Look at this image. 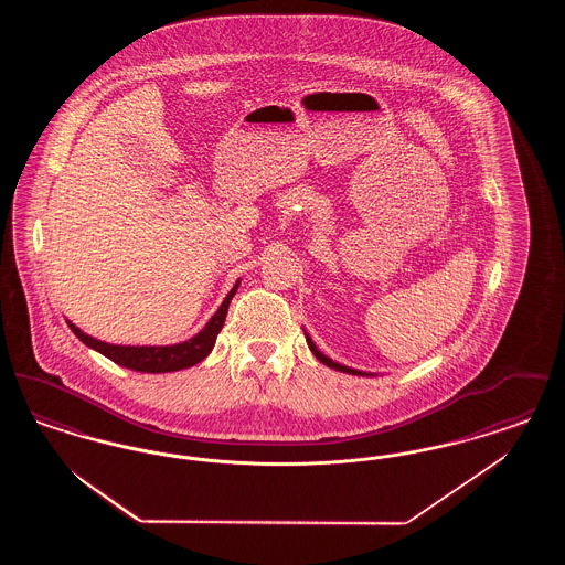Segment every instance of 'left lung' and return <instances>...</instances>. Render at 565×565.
I'll use <instances>...</instances> for the list:
<instances>
[{"label":"left lung","mask_w":565,"mask_h":565,"mask_svg":"<svg viewBox=\"0 0 565 565\" xmlns=\"http://www.w3.org/2000/svg\"><path fill=\"white\" fill-rule=\"evenodd\" d=\"M307 345H309V350L313 351V355H316L322 364H326V366H330V369H334V371H341V373H350V375H366V373H360V371L350 369V366H343V364H339V362H332L328 355H323L322 351L313 345L311 337H307Z\"/></svg>","instance_id":"8db88e82"}]
</instances>
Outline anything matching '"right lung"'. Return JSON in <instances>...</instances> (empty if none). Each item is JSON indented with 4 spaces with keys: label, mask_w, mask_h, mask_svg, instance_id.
Masks as SVG:
<instances>
[{
    "label": "right lung",
    "mask_w": 565,
    "mask_h": 565,
    "mask_svg": "<svg viewBox=\"0 0 565 565\" xmlns=\"http://www.w3.org/2000/svg\"><path fill=\"white\" fill-rule=\"evenodd\" d=\"M239 281L235 284V288L226 295L224 302L220 305V309L215 311L214 318L207 322V326L189 341L178 343V345H164V348H127V345H109L104 341H97L88 334H84L81 328H76L74 323H70L72 332L81 339L84 345L93 348L99 353H104L111 362L131 369L137 373H171V371H182L199 364L201 360H205L210 355V351L214 350L215 337L222 330L224 320H226V311L228 305L233 300V296L237 292Z\"/></svg>",
    "instance_id": "1"
}]
</instances>
